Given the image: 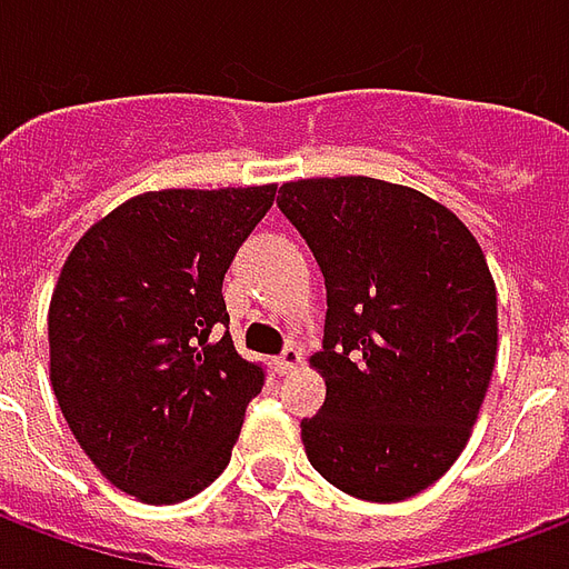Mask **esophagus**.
<instances>
[{
    "instance_id": "obj_1",
    "label": "esophagus",
    "mask_w": 569,
    "mask_h": 569,
    "mask_svg": "<svg viewBox=\"0 0 569 569\" xmlns=\"http://www.w3.org/2000/svg\"><path fill=\"white\" fill-rule=\"evenodd\" d=\"M301 362H305V357H301V350H298V347H286L283 357L277 359L273 366H277V371H280V375H292V371H296L298 366H301Z\"/></svg>"
}]
</instances>
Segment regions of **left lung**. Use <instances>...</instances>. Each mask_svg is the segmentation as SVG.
Instances as JSON below:
<instances>
[{
  "label": "left lung",
  "instance_id": "left-lung-1",
  "mask_svg": "<svg viewBox=\"0 0 569 569\" xmlns=\"http://www.w3.org/2000/svg\"><path fill=\"white\" fill-rule=\"evenodd\" d=\"M326 277V381L301 420L310 466L371 502L439 481L472 436L497 362V286L472 231L418 188L371 176L280 186Z\"/></svg>",
  "mask_w": 569,
  "mask_h": 569
}]
</instances>
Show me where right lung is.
Listing matches in <instances>:
<instances>
[{"mask_svg":"<svg viewBox=\"0 0 569 569\" xmlns=\"http://www.w3.org/2000/svg\"><path fill=\"white\" fill-rule=\"evenodd\" d=\"M277 186L163 188L93 222L60 268L51 387L100 476L151 506L222 476L264 371L234 350L222 280Z\"/></svg>","mask_w":569,"mask_h":569,"instance_id":"1","label":"right lung"}]
</instances>
